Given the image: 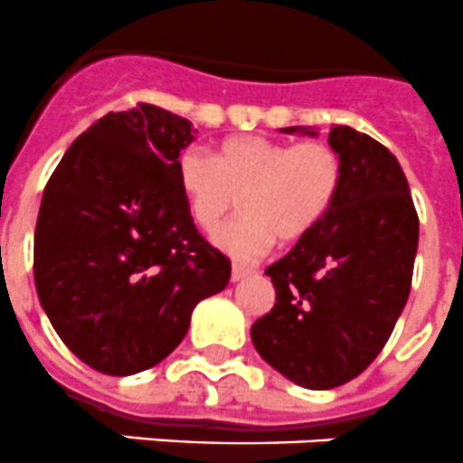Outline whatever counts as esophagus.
<instances>
[{
	"label": "esophagus",
	"mask_w": 463,
	"mask_h": 463,
	"mask_svg": "<svg viewBox=\"0 0 463 463\" xmlns=\"http://www.w3.org/2000/svg\"><path fill=\"white\" fill-rule=\"evenodd\" d=\"M250 274V269L243 265H232V281H241V279H246Z\"/></svg>",
	"instance_id": "1"
}]
</instances>
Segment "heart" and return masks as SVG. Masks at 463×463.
<instances>
[{"label":"heart","mask_w":463,"mask_h":463,"mask_svg":"<svg viewBox=\"0 0 463 463\" xmlns=\"http://www.w3.org/2000/svg\"><path fill=\"white\" fill-rule=\"evenodd\" d=\"M179 189L194 222L215 232L236 208V222L213 236L222 253L239 262L265 258L277 239L298 241L322 222L338 189L343 165L319 141L286 144L260 135L224 139L215 158L189 148L177 160Z\"/></svg>","instance_id":"b5f03b06"}]
</instances>
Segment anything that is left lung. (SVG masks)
<instances>
[{"label":"left lung","instance_id":"1","mask_svg":"<svg viewBox=\"0 0 463 463\" xmlns=\"http://www.w3.org/2000/svg\"><path fill=\"white\" fill-rule=\"evenodd\" d=\"M317 137V128H281ZM343 165L324 220L265 269L277 303L250 326L255 350L281 376L328 391L360 376L391 338L411 288L419 217L395 156L357 129L334 125Z\"/></svg>","mask_w":463,"mask_h":463}]
</instances>
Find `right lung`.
<instances>
[{
    "mask_svg": "<svg viewBox=\"0 0 463 463\" xmlns=\"http://www.w3.org/2000/svg\"><path fill=\"white\" fill-rule=\"evenodd\" d=\"M186 118L151 103L106 113L72 141L42 194L34 286L72 354L132 376L184 341L191 312L232 265L194 227L179 154Z\"/></svg>",
    "mask_w": 463,
    "mask_h": 463,
    "instance_id": "add662e5",
    "label": "right lung"
}]
</instances>
